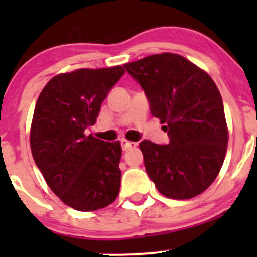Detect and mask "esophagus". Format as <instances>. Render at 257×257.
<instances>
[{
  "label": "esophagus",
  "instance_id": "obj_1",
  "mask_svg": "<svg viewBox=\"0 0 257 257\" xmlns=\"http://www.w3.org/2000/svg\"><path fill=\"white\" fill-rule=\"evenodd\" d=\"M137 147V143H133V142H128V141H121V149L124 150V152H126V150H129L131 148H134Z\"/></svg>",
  "mask_w": 257,
  "mask_h": 257
}]
</instances>
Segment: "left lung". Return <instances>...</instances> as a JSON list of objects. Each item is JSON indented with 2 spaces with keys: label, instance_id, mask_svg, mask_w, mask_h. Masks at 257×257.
<instances>
[{
  "label": "left lung",
  "instance_id": "8db88e82",
  "mask_svg": "<svg viewBox=\"0 0 257 257\" xmlns=\"http://www.w3.org/2000/svg\"><path fill=\"white\" fill-rule=\"evenodd\" d=\"M124 67L169 137L165 145L145 139L139 144L150 180L159 193L177 200L205 191L219 174L227 148L224 104L214 80L174 53L153 54Z\"/></svg>",
  "mask_w": 257,
  "mask_h": 257
}]
</instances>
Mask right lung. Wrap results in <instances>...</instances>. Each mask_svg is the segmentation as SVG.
<instances>
[{
    "instance_id": "1",
    "label": "right lung",
    "mask_w": 257,
    "mask_h": 257,
    "mask_svg": "<svg viewBox=\"0 0 257 257\" xmlns=\"http://www.w3.org/2000/svg\"><path fill=\"white\" fill-rule=\"evenodd\" d=\"M124 73L116 66L58 74L36 103L30 138L33 159L51 190L78 211L105 208L119 194L120 143L84 132Z\"/></svg>"
}]
</instances>
